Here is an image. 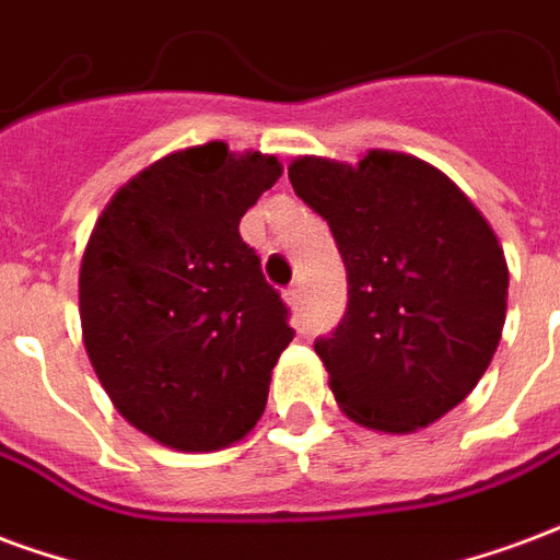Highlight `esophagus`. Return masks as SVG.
<instances>
[{
  "instance_id": "obj_1",
  "label": "esophagus",
  "mask_w": 560,
  "mask_h": 560,
  "mask_svg": "<svg viewBox=\"0 0 560 560\" xmlns=\"http://www.w3.org/2000/svg\"><path fill=\"white\" fill-rule=\"evenodd\" d=\"M283 295H285V301H289V307L298 310V307H301V304H304V289H301V283L289 285Z\"/></svg>"
}]
</instances>
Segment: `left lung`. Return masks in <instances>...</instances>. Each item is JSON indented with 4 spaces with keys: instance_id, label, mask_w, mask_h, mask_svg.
Masks as SVG:
<instances>
[{
    "instance_id": "left-lung-1",
    "label": "left lung",
    "mask_w": 560,
    "mask_h": 560,
    "mask_svg": "<svg viewBox=\"0 0 560 560\" xmlns=\"http://www.w3.org/2000/svg\"><path fill=\"white\" fill-rule=\"evenodd\" d=\"M289 182L346 265V313L313 342L340 409L370 430L430 427L501 340L510 277L495 232L447 175L397 151L358 166L298 158Z\"/></svg>"
}]
</instances>
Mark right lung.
Listing matches in <instances>:
<instances>
[{
	"mask_svg": "<svg viewBox=\"0 0 560 560\" xmlns=\"http://www.w3.org/2000/svg\"><path fill=\"white\" fill-rule=\"evenodd\" d=\"M277 158L208 142L121 187L85 244L80 322L89 361L125 418L175 451H220L262 418L295 330L241 238Z\"/></svg>",
	"mask_w": 560,
	"mask_h": 560,
	"instance_id": "1",
	"label": "right lung"
}]
</instances>
